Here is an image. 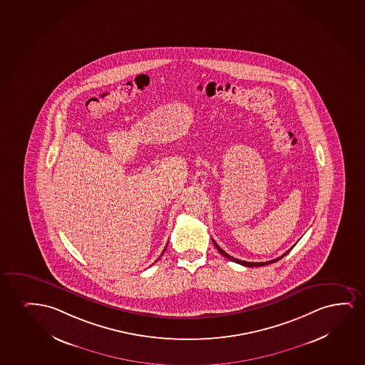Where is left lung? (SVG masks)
Returning a JSON list of instances; mask_svg holds the SVG:
<instances>
[{"label":"left lung","mask_w":365,"mask_h":365,"mask_svg":"<svg viewBox=\"0 0 365 365\" xmlns=\"http://www.w3.org/2000/svg\"><path fill=\"white\" fill-rule=\"evenodd\" d=\"M212 240H213V239H212ZM213 244L214 245H215V247L218 249L219 252H220V254H222V256H225L227 259H229V260L230 261H234V262H237V264H240V265L242 266H247V267H257V266L269 265V264H272V262H276V261L281 260V259H282V257H284V255H287L289 251L292 250V247H291L289 250H287L286 251V252H284V255L279 256V257H277V259H274V260L266 261V262H247V261L239 260V259H235V257H232V256L227 255V252L222 250V247H219L218 244L214 242V240Z\"/></svg>","instance_id":"8db88e82"}]
</instances>
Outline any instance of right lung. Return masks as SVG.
Instances as JSON below:
<instances>
[{"label": "right lung", "instance_id": "1", "mask_svg": "<svg viewBox=\"0 0 365 365\" xmlns=\"http://www.w3.org/2000/svg\"><path fill=\"white\" fill-rule=\"evenodd\" d=\"M166 247H165V250H166ZM165 250H163V252H165ZM163 252H162V254H163ZM162 254H161V256H162Z\"/></svg>", "mask_w": 365, "mask_h": 365}]
</instances>
